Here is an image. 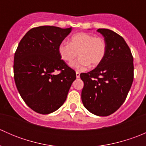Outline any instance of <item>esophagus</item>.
I'll return each instance as SVG.
<instances>
[{"label": "esophagus", "mask_w": 146, "mask_h": 146, "mask_svg": "<svg viewBox=\"0 0 146 146\" xmlns=\"http://www.w3.org/2000/svg\"><path fill=\"white\" fill-rule=\"evenodd\" d=\"M76 78H80V72L77 70V71L76 72Z\"/></svg>", "instance_id": "esophagus-1"}]
</instances>
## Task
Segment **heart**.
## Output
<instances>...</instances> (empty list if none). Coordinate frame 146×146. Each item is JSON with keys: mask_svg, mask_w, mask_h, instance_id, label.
Returning a JSON list of instances; mask_svg holds the SVG:
<instances>
[{"mask_svg": "<svg viewBox=\"0 0 146 146\" xmlns=\"http://www.w3.org/2000/svg\"><path fill=\"white\" fill-rule=\"evenodd\" d=\"M58 51L61 59L67 63L72 62L78 53L80 57L70 64L75 68H84L88 65L95 67L104 59L107 44L103 38L80 32L70 37V43L63 42L60 44Z\"/></svg>", "mask_w": 146, "mask_h": 146, "instance_id": "obj_1", "label": "heart"}]
</instances>
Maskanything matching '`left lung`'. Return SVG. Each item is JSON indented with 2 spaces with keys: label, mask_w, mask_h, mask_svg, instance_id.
I'll use <instances>...</instances> for the list:
<instances>
[{
  "label": "left lung",
  "mask_w": 146,
  "mask_h": 146,
  "mask_svg": "<svg viewBox=\"0 0 146 146\" xmlns=\"http://www.w3.org/2000/svg\"><path fill=\"white\" fill-rule=\"evenodd\" d=\"M107 52L94 70L80 75L84 82L83 105L90 112L106 117L115 112L127 97L133 80V58L122 36L108 29H98Z\"/></svg>",
  "instance_id": "left-lung-1"
}]
</instances>
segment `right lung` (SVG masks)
Wrapping results in <instances>:
<instances>
[{
    "mask_svg": "<svg viewBox=\"0 0 146 146\" xmlns=\"http://www.w3.org/2000/svg\"><path fill=\"white\" fill-rule=\"evenodd\" d=\"M72 28L40 26L31 29L19 43L14 56V79L29 107L42 114L52 113L66 101L76 73L58 54V46ZM56 70L61 71L55 75Z\"/></svg>",
    "mask_w": 146,
    "mask_h": 146,
    "instance_id": "1",
    "label": "right lung"
}]
</instances>
